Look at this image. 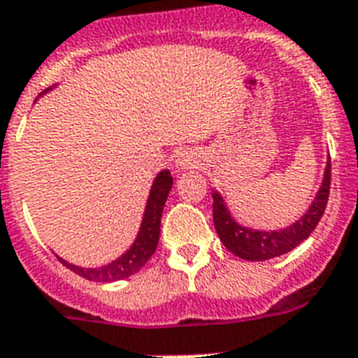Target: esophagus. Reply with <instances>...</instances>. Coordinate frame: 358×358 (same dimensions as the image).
Here are the masks:
<instances>
[{
    "instance_id": "obj_1",
    "label": "esophagus",
    "mask_w": 358,
    "mask_h": 358,
    "mask_svg": "<svg viewBox=\"0 0 358 358\" xmlns=\"http://www.w3.org/2000/svg\"><path fill=\"white\" fill-rule=\"evenodd\" d=\"M200 165V156L194 150H182L174 159V169L176 173H184L189 169H196Z\"/></svg>"
}]
</instances>
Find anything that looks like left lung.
I'll return each instance as SVG.
<instances>
[{
  "label": "left lung",
  "mask_w": 358,
  "mask_h": 358,
  "mask_svg": "<svg viewBox=\"0 0 358 358\" xmlns=\"http://www.w3.org/2000/svg\"><path fill=\"white\" fill-rule=\"evenodd\" d=\"M329 184L331 159L327 158L324 178H322L320 187L316 191L309 209L296 222L280 229H255L241 224L231 213V209L228 208L224 196L217 189H213V193H211L213 196V222L219 239L231 254L241 259L266 261L272 257H280L290 250H294L300 243H303L313 234L316 224L320 222L325 206H327V199H329Z\"/></svg>",
  "instance_id": "8db88e82"
}]
</instances>
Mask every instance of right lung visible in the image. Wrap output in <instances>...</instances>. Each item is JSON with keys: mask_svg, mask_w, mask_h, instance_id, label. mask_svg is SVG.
I'll return each instance as SVG.
<instances>
[{"mask_svg": "<svg viewBox=\"0 0 358 358\" xmlns=\"http://www.w3.org/2000/svg\"><path fill=\"white\" fill-rule=\"evenodd\" d=\"M57 88V84L51 88L43 90L40 97L43 94H48L51 90ZM173 187V176H171L169 169L159 171L156 174V178L152 180L150 185L149 196H147V204H145L143 219L139 224L138 235L132 241V245L124 250L123 254L115 257L110 263L103 264V266H78V264L69 263V261L58 257V261L66 266V268L73 270L75 274L83 275L90 281H97V283H112V281L127 280L130 275H134L147 261L150 259V255L156 252L159 241V224H162V213H164L165 200L169 196V191Z\"/></svg>", "mask_w": 358, "mask_h": 358, "instance_id": "add662e5", "label": "right lung"}]
</instances>
